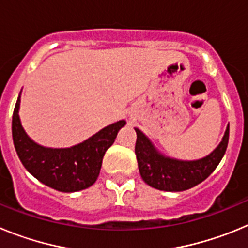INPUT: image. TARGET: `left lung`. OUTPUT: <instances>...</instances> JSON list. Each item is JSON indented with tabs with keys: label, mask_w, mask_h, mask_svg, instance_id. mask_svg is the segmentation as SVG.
I'll return each instance as SVG.
<instances>
[{
	"label": "left lung",
	"mask_w": 248,
	"mask_h": 248,
	"mask_svg": "<svg viewBox=\"0 0 248 248\" xmlns=\"http://www.w3.org/2000/svg\"><path fill=\"white\" fill-rule=\"evenodd\" d=\"M134 129L137 131L135 154L141 179L161 191H185L202 183L217 168L229 144L230 124H227L222 140L209 155L198 160H180L166 156L143 131Z\"/></svg>",
	"instance_id": "1"
}]
</instances>
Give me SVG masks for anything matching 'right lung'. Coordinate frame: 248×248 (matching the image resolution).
<instances>
[{"mask_svg":"<svg viewBox=\"0 0 248 248\" xmlns=\"http://www.w3.org/2000/svg\"><path fill=\"white\" fill-rule=\"evenodd\" d=\"M21 93L12 117V138L21 163L37 180L62 192H76L93 185L99 176L103 156L113 145L118 131L125 125L119 120L71 148H48L31 139L19 119Z\"/></svg>","mask_w":248,"mask_h":248,"instance_id":"add662e5","label":"right lung"}]
</instances>
